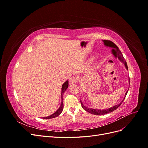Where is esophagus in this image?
Segmentation results:
<instances>
[{"label":"esophagus","instance_id":"34e87169","mask_svg":"<svg viewBox=\"0 0 148 148\" xmlns=\"http://www.w3.org/2000/svg\"><path fill=\"white\" fill-rule=\"evenodd\" d=\"M77 80H78V79H77V77H71V78L70 79V80H69V83H70V84L75 83L76 82H77Z\"/></svg>","mask_w":148,"mask_h":148}]
</instances>
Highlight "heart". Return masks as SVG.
Listing matches in <instances>:
<instances>
[{"mask_svg": "<svg viewBox=\"0 0 148 148\" xmlns=\"http://www.w3.org/2000/svg\"><path fill=\"white\" fill-rule=\"evenodd\" d=\"M95 61V57H91L88 59L86 62V66H90L92 64V63Z\"/></svg>", "mask_w": 148, "mask_h": 148, "instance_id": "obj_1", "label": "heart"}]
</instances>
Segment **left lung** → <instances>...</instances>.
Here are the masks:
<instances>
[{"label":"left lung","mask_w":148,"mask_h":148,"mask_svg":"<svg viewBox=\"0 0 148 148\" xmlns=\"http://www.w3.org/2000/svg\"><path fill=\"white\" fill-rule=\"evenodd\" d=\"M102 41H103V43H104V45L105 46L112 48L111 52H112V53L113 54V56L115 57V58H116V59L117 58V59L120 60V62H121L122 63L124 64L125 68H126L127 70H128V66H127V62H126V61H125L122 52H121L119 50V47L117 46H116L113 42H112L110 41H107V40H102ZM129 79H130V78H129ZM128 83L130 84V80H128ZM128 91L126 92H125V97L123 98V99L122 101H121L120 103H119V104H118L117 105L114 106L113 107H110V108H108V109H93V108H89V107L85 106L83 104L82 100H80V102H81V105H82V107H83V109H84L86 111H87L88 112L92 114H94V115H105V114H107L108 113H110V112H112L114 111L115 110L117 109L121 104H122V103L124 101L125 97H126V96L127 95Z\"/></svg>","instance_id":"8db88e82"}]
</instances>
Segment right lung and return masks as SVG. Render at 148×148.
<instances>
[{
  "mask_svg": "<svg viewBox=\"0 0 148 148\" xmlns=\"http://www.w3.org/2000/svg\"><path fill=\"white\" fill-rule=\"evenodd\" d=\"M69 87V81L67 80L63 84H62V91H61V103H60V106L59 107V108L53 114L51 115L48 116V117H42V119H53V118H55L59 116L62 112V110H63V108H64V104H63V95L64 92H65L66 89L68 88Z\"/></svg>",
  "mask_w": 148,
  "mask_h": 148,
  "instance_id": "right-lung-1",
  "label": "right lung"
}]
</instances>
